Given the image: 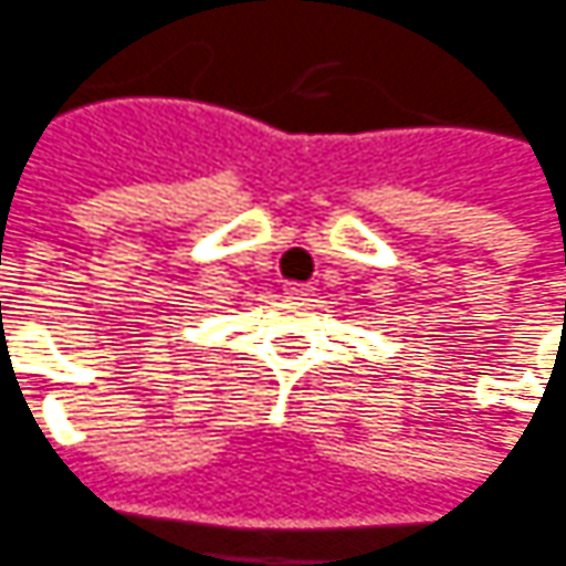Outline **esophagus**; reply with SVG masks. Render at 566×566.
Wrapping results in <instances>:
<instances>
[{
    "mask_svg": "<svg viewBox=\"0 0 566 566\" xmlns=\"http://www.w3.org/2000/svg\"><path fill=\"white\" fill-rule=\"evenodd\" d=\"M311 290H314L311 283H286V286H283V292H286L290 298H308Z\"/></svg>",
    "mask_w": 566,
    "mask_h": 566,
    "instance_id": "1",
    "label": "esophagus"
}]
</instances>
